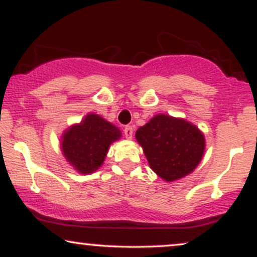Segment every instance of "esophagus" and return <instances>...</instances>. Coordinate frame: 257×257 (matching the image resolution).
<instances>
[{"label": "esophagus", "mask_w": 257, "mask_h": 257, "mask_svg": "<svg viewBox=\"0 0 257 257\" xmlns=\"http://www.w3.org/2000/svg\"><path fill=\"white\" fill-rule=\"evenodd\" d=\"M124 137L126 139H132L133 138V134H134V131H133V126L131 125H126L124 128Z\"/></svg>", "instance_id": "34e87169"}]
</instances>
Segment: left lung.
Returning a JSON list of instances; mask_svg holds the SVG:
<instances>
[{
    "mask_svg": "<svg viewBox=\"0 0 257 257\" xmlns=\"http://www.w3.org/2000/svg\"><path fill=\"white\" fill-rule=\"evenodd\" d=\"M150 168L166 181L188 175L202 161L205 149L203 133L192 123L157 114L135 133Z\"/></svg>",
    "mask_w": 257,
    "mask_h": 257,
    "instance_id": "left-lung-1",
    "label": "left lung"
}]
</instances>
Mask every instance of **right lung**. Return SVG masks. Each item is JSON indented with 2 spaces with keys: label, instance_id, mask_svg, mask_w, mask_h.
Returning <instances> with one entry per match:
<instances>
[{
  "label": "right lung",
  "instance_id": "right-lung-1",
  "mask_svg": "<svg viewBox=\"0 0 257 257\" xmlns=\"http://www.w3.org/2000/svg\"><path fill=\"white\" fill-rule=\"evenodd\" d=\"M122 137L116 125L89 113L79 124L66 129L61 139V150L71 166L81 174L94 173L101 167L113 141Z\"/></svg>",
  "mask_w": 257,
  "mask_h": 257
}]
</instances>
